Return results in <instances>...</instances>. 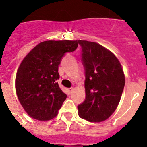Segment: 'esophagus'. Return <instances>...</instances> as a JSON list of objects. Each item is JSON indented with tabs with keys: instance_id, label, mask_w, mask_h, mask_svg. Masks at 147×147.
Listing matches in <instances>:
<instances>
[{
	"instance_id": "34e87169",
	"label": "esophagus",
	"mask_w": 147,
	"mask_h": 147,
	"mask_svg": "<svg viewBox=\"0 0 147 147\" xmlns=\"http://www.w3.org/2000/svg\"><path fill=\"white\" fill-rule=\"evenodd\" d=\"M68 90H69V92H70V93H72L73 90H74V88H70Z\"/></svg>"
}]
</instances>
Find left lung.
Masks as SVG:
<instances>
[{
    "mask_svg": "<svg viewBox=\"0 0 147 147\" xmlns=\"http://www.w3.org/2000/svg\"><path fill=\"white\" fill-rule=\"evenodd\" d=\"M82 48L85 68V101L78 105L82 119L101 122L108 119L117 107L125 84L119 59L96 42L77 40Z\"/></svg>",
    "mask_w": 147,
    "mask_h": 147,
    "instance_id": "left-lung-1",
    "label": "left lung"
}]
</instances>
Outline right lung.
Here are the masks:
<instances>
[{
	"mask_svg": "<svg viewBox=\"0 0 147 147\" xmlns=\"http://www.w3.org/2000/svg\"><path fill=\"white\" fill-rule=\"evenodd\" d=\"M77 47V40L44 41L22 61L15 88L20 104L31 117L48 121L57 115L67 97L57 81L59 79L58 67L66 53Z\"/></svg>",
	"mask_w": 147,
	"mask_h": 147,
	"instance_id": "add662e5",
	"label": "right lung"
}]
</instances>
